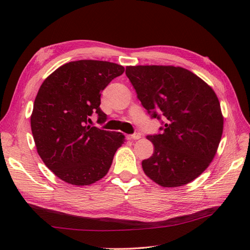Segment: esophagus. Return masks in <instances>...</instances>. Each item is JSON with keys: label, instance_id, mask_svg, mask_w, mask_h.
Here are the masks:
<instances>
[{"label": "esophagus", "instance_id": "obj_1", "mask_svg": "<svg viewBox=\"0 0 250 250\" xmlns=\"http://www.w3.org/2000/svg\"><path fill=\"white\" fill-rule=\"evenodd\" d=\"M140 138H141V135H140L139 132H135V133H133V135H129L128 136L129 140H138Z\"/></svg>", "mask_w": 250, "mask_h": 250}]
</instances>
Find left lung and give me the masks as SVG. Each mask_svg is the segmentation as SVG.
<instances>
[{"label": "left lung", "mask_w": 250, "mask_h": 250, "mask_svg": "<svg viewBox=\"0 0 250 250\" xmlns=\"http://www.w3.org/2000/svg\"><path fill=\"white\" fill-rule=\"evenodd\" d=\"M126 75L161 133L147 136L154 154L142 161L147 177L164 188L193 181L209 167L221 142L224 118L213 89L173 65L126 66Z\"/></svg>", "instance_id": "left-lung-1"}]
</instances>
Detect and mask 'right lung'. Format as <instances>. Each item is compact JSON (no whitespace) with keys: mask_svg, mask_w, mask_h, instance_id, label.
Segmentation results:
<instances>
[{"mask_svg":"<svg viewBox=\"0 0 250 250\" xmlns=\"http://www.w3.org/2000/svg\"><path fill=\"white\" fill-rule=\"evenodd\" d=\"M124 66L101 60H77L54 71L35 99L30 127L37 151L58 178L89 186L108 173L125 136L91 127L93 112L104 123L101 93Z\"/></svg>","mask_w":250,"mask_h":250,"instance_id":"right-lung-1","label":"right lung"}]
</instances>
